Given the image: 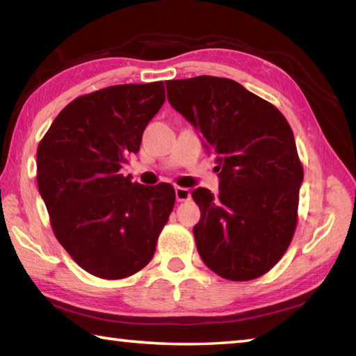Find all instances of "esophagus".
<instances>
[{
  "mask_svg": "<svg viewBox=\"0 0 356 356\" xmlns=\"http://www.w3.org/2000/svg\"><path fill=\"white\" fill-rule=\"evenodd\" d=\"M190 197H191V193L188 188H184V186H176V200L179 202L190 201Z\"/></svg>",
  "mask_w": 356,
  "mask_h": 356,
  "instance_id": "34e87169",
  "label": "esophagus"
}]
</instances>
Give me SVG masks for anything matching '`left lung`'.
I'll return each instance as SVG.
<instances>
[{
  "label": "left lung",
  "mask_w": 356,
  "mask_h": 356,
  "mask_svg": "<svg viewBox=\"0 0 356 356\" xmlns=\"http://www.w3.org/2000/svg\"><path fill=\"white\" fill-rule=\"evenodd\" d=\"M166 91L218 165V195H191L201 209L193 227L197 252L221 278L256 280L284 256L297 227L303 166L291 125L275 105L229 78L171 80Z\"/></svg>",
  "instance_id": "obj_1"
}]
</instances>
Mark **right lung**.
I'll list each match as a JSON object with an SVG mask.
<instances>
[{
  "label": "right lung",
  "instance_id": "right-lung-1",
  "mask_svg": "<svg viewBox=\"0 0 356 356\" xmlns=\"http://www.w3.org/2000/svg\"><path fill=\"white\" fill-rule=\"evenodd\" d=\"M163 104V81L99 89L72 100L39 143L38 186L55 237L97 278L146 267L172 212V185L119 174Z\"/></svg>",
  "mask_w": 356,
  "mask_h": 356
}]
</instances>
